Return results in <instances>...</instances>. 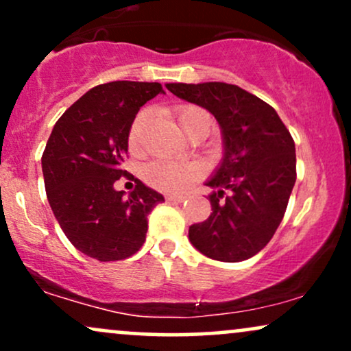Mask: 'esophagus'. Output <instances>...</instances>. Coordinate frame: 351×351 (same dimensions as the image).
I'll return each instance as SVG.
<instances>
[{
  "label": "esophagus",
  "instance_id": "34e87169",
  "mask_svg": "<svg viewBox=\"0 0 351 351\" xmlns=\"http://www.w3.org/2000/svg\"><path fill=\"white\" fill-rule=\"evenodd\" d=\"M167 199L171 201V203H183L184 196H181V195H167Z\"/></svg>",
  "mask_w": 351,
  "mask_h": 351
}]
</instances>
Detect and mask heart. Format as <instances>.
<instances>
[{
	"label": "heart",
	"instance_id": "heart-1",
	"mask_svg": "<svg viewBox=\"0 0 351 351\" xmlns=\"http://www.w3.org/2000/svg\"><path fill=\"white\" fill-rule=\"evenodd\" d=\"M201 115H208V114L198 107H186L178 112L176 119H178V123L181 130H183V134L189 127V123H191L196 117H201ZM147 122H148V112L143 110L135 117L134 123H132L130 134H128V143H130V148H134V150L140 145L142 132ZM143 176L145 180H147V183L152 184V186L163 189V191L181 193L184 191V189H188L196 180H198L199 167H196V165H183V163H173V162H163V160H158V162H152L145 167Z\"/></svg>",
	"mask_w": 351,
	"mask_h": 351
}]
</instances>
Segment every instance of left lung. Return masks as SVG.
Here are the masks:
<instances>
[{"label": "left lung", "mask_w": 351, "mask_h": 351, "mask_svg": "<svg viewBox=\"0 0 351 351\" xmlns=\"http://www.w3.org/2000/svg\"><path fill=\"white\" fill-rule=\"evenodd\" d=\"M176 97L215 115L223 160L206 186L211 215L189 226V241L211 259L241 263L267 245L279 228L293 184L295 143L277 112L226 82L167 84Z\"/></svg>", "instance_id": "obj_1"}]
</instances>
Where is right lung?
I'll list each match as a JSON object with an SVG mask.
<instances>
[{"mask_svg":"<svg viewBox=\"0 0 351 351\" xmlns=\"http://www.w3.org/2000/svg\"><path fill=\"white\" fill-rule=\"evenodd\" d=\"M165 94L158 82L115 80L90 88L56 122L43 153L47 201L75 249L108 263L130 257L147 236V216L163 195L135 180L125 198L114 183L136 112Z\"/></svg>","mask_w":351,"mask_h":351,"instance_id":"right-lung-1","label":"right lung"}]
</instances>
